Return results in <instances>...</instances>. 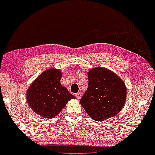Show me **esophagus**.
I'll return each mask as SVG.
<instances>
[{
    "instance_id": "obj_1",
    "label": "esophagus",
    "mask_w": 155,
    "mask_h": 155,
    "mask_svg": "<svg viewBox=\"0 0 155 155\" xmlns=\"http://www.w3.org/2000/svg\"><path fill=\"white\" fill-rule=\"evenodd\" d=\"M75 97L78 100H80L82 97V92H78V93L75 94Z\"/></svg>"
}]
</instances>
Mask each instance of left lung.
Returning <instances> with one entry per match:
<instances>
[{
  "label": "left lung",
  "mask_w": 155,
  "mask_h": 155,
  "mask_svg": "<svg viewBox=\"0 0 155 155\" xmlns=\"http://www.w3.org/2000/svg\"><path fill=\"white\" fill-rule=\"evenodd\" d=\"M88 87L80 104L92 119L104 121L123 107L127 90L124 82L110 70L95 68L88 73Z\"/></svg>",
  "instance_id": "1"
}]
</instances>
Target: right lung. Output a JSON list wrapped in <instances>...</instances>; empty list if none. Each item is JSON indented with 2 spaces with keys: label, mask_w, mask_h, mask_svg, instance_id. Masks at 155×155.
Instances as JSON below:
<instances>
[{
  "label": "right lung",
  "mask_w": 155,
  "mask_h": 155,
  "mask_svg": "<svg viewBox=\"0 0 155 155\" xmlns=\"http://www.w3.org/2000/svg\"><path fill=\"white\" fill-rule=\"evenodd\" d=\"M61 71L50 69L44 71L30 86L27 101L30 107L41 117L52 118L63 109L75 96L60 84Z\"/></svg>",
  "instance_id": "obj_1"
}]
</instances>
